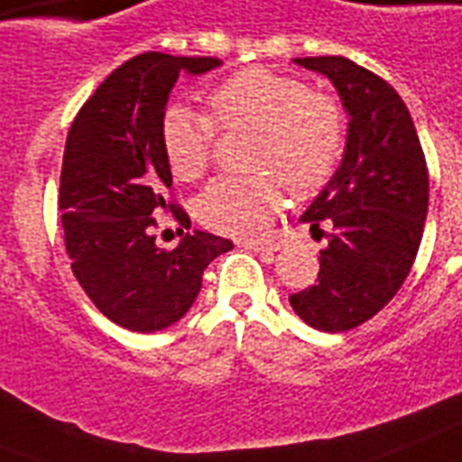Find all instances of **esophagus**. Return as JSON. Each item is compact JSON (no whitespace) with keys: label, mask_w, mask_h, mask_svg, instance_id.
<instances>
[{"label":"esophagus","mask_w":462,"mask_h":462,"mask_svg":"<svg viewBox=\"0 0 462 462\" xmlns=\"http://www.w3.org/2000/svg\"><path fill=\"white\" fill-rule=\"evenodd\" d=\"M242 246H246V249L251 251H258V254H268V256H273L275 251H280V244L263 242V239H246V242H242Z\"/></svg>","instance_id":"esophagus-1"}]
</instances>
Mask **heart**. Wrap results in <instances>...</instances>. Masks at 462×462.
Returning a JSON list of instances; mask_svg holds the SVG:
<instances>
[{
  "instance_id": "1",
  "label": "heart",
  "mask_w": 462,
  "mask_h": 462,
  "mask_svg": "<svg viewBox=\"0 0 462 462\" xmlns=\"http://www.w3.org/2000/svg\"><path fill=\"white\" fill-rule=\"evenodd\" d=\"M208 114L171 104L161 116V146L172 175L197 180L211 166L223 130H256L249 178L213 180L197 201L199 220L232 237L263 235L284 208L287 187L309 199L328 185L346 142V114L337 97L310 89L301 78L270 69H244L208 95Z\"/></svg>"
}]
</instances>
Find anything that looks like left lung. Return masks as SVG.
<instances>
[{"instance_id":"obj_1","label":"left lung","mask_w":462,"mask_h":462,"mask_svg":"<svg viewBox=\"0 0 462 462\" xmlns=\"http://www.w3.org/2000/svg\"><path fill=\"white\" fill-rule=\"evenodd\" d=\"M296 63L335 82L348 134L339 171L301 216L328 237L320 273L290 303L310 328L346 332L380 313L413 268L430 204L427 161L406 104L380 75L346 56Z\"/></svg>"}]
</instances>
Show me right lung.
Instances as JSON below:
<instances>
[{"mask_svg":"<svg viewBox=\"0 0 462 462\" xmlns=\"http://www.w3.org/2000/svg\"><path fill=\"white\" fill-rule=\"evenodd\" d=\"M220 66L213 56L144 51L108 75L75 116L59 185L63 242L89 301L130 332H159L192 309L213 258L230 239L187 232L175 249L156 246V218L189 225L168 199L171 166L161 146V116L182 70Z\"/></svg>","mask_w":462,"mask_h":462,"instance_id":"right-lung-1","label":"right lung"}]
</instances>
